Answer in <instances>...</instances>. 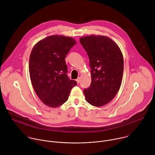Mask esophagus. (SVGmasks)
Returning a JSON list of instances; mask_svg holds the SVG:
<instances>
[{
  "label": "esophagus",
  "instance_id": "1",
  "mask_svg": "<svg viewBox=\"0 0 155 155\" xmlns=\"http://www.w3.org/2000/svg\"><path fill=\"white\" fill-rule=\"evenodd\" d=\"M76 81H77V83L78 84L79 83H80V77H78L77 80H76Z\"/></svg>",
  "mask_w": 155,
  "mask_h": 155
}]
</instances>
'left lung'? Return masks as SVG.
<instances>
[{
	"label": "left lung",
	"mask_w": 155,
	"mask_h": 155,
	"mask_svg": "<svg viewBox=\"0 0 155 155\" xmlns=\"http://www.w3.org/2000/svg\"><path fill=\"white\" fill-rule=\"evenodd\" d=\"M89 57L91 74L90 87L84 89L86 101L101 107L111 101L121 86L123 56L117 44L102 35H87L80 38Z\"/></svg>",
	"instance_id": "1"
}]
</instances>
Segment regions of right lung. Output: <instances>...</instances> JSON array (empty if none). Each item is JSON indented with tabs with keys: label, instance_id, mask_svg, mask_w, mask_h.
<instances>
[{
	"label": "right lung",
	"instance_id": "obj_1",
	"mask_svg": "<svg viewBox=\"0 0 155 155\" xmlns=\"http://www.w3.org/2000/svg\"><path fill=\"white\" fill-rule=\"evenodd\" d=\"M77 43L72 37L51 35L37 42L29 57V74L34 90L42 102L56 108L68 101L77 83L69 78L65 58Z\"/></svg>",
	"mask_w": 155,
	"mask_h": 155
}]
</instances>
